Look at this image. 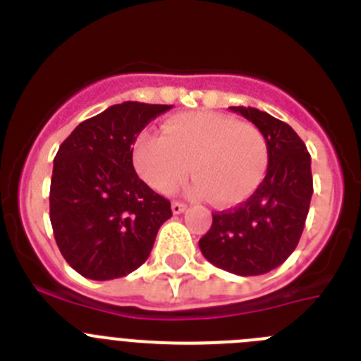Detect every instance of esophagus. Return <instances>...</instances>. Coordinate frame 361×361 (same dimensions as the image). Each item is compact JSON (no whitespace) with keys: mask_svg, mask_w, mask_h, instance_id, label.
Segmentation results:
<instances>
[{"mask_svg":"<svg viewBox=\"0 0 361 361\" xmlns=\"http://www.w3.org/2000/svg\"><path fill=\"white\" fill-rule=\"evenodd\" d=\"M184 209H186V204L177 202V200H175V202H171V212H173V215H180Z\"/></svg>","mask_w":361,"mask_h":361,"instance_id":"esophagus-1","label":"esophagus"}]
</instances>
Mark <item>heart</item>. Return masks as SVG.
Here are the masks:
<instances>
[{"label":"heart","instance_id":"1","mask_svg":"<svg viewBox=\"0 0 361 361\" xmlns=\"http://www.w3.org/2000/svg\"><path fill=\"white\" fill-rule=\"evenodd\" d=\"M132 162L139 177L159 193H170L195 175L191 197H212L216 206H235L255 193L267 168V146L251 124L213 111H188L162 124V135L142 132Z\"/></svg>","mask_w":361,"mask_h":361}]
</instances>
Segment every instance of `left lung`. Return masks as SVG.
<instances>
[{
    "label": "left lung",
    "mask_w": 361,
    "mask_h": 361,
    "mask_svg": "<svg viewBox=\"0 0 361 361\" xmlns=\"http://www.w3.org/2000/svg\"><path fill=\"white\" fill-rule=\"evenodd\" d=\"M266 139L267 173L250 199L215 213L199 240L204 258L240 276L269 273L298 245L312 197L311 155L289 124L251 106H229Z\"/></svg>",
    "instance_id": "1"
}]
</instances>
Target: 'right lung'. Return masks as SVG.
<instances>
[{"mask_svg": "<svg viewBox=\"0 0 361 361\" xmlns=\"http://www.w3.org/2000/svg\"><path fill=\"white\" fill-rule=\"evenodd\" d=\"M171 104L126 101L82 121L54 159L50 222L57 247L79 275L114 280L142 266L171 216L133 170L132 145Z\"/></svg>", "mask_w": 361, "mask_h": 361, "instance_id": "1", "label": "right lung"}]
</instances>
